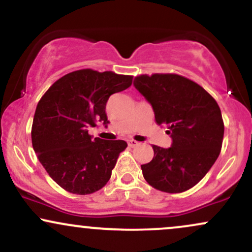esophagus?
<instances>
[{
	"label": "esophagus",
	"instance_id": "obj_1",
	"mask_svg": "<svg viewBox=\"0 0 252 252\" xmlns=\"http://www.w3.org/2000/svg\"><path fill=\"white\" fill-rule=\"evenodd\" d=\"M128 146L130 147V148H134V147L138 146V142H137V141H135V140H129L128 141Z\"/></svg>",
	"mask_w": 252,
	"mask_h": 252
}]
</instances>
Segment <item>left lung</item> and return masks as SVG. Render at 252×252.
<instances>
[{
    "label": "left lung",
    "mask_w": 252,
    "mask_h": 252,
    "mask_svg": "<svg viewBox=\"0 0 252 252\" xmlns=\"http://www.w3.org/2000/svg\"><path fill=\"white\" fill-rule=\"evenodd\" d=\"M134 85L152 104L155 122L166 126L173 140L168 149L153 146L154 158L141 166L143 178L161 192L192 189L220 153L224 122L218 103L199 84L175 73L141 74Z\"/></svg>",
    "instance_id": "obj_1"
}]
</instances>
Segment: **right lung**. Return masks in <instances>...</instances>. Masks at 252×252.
<instances>
[{
    "label": "right lung",
    "instance_id": "1",
    "mask_svg": "<svg viewBox=\"0 0 252 252\" xmlns=\"http://www.w3.org/2000/svg\"><path fill=\"white\" fill-rule=\"evenodd\" d=\"M132 76L91 68L58 79L37 103L32 126V144L48 175L73 194L103 189L126 141L92 138L90 126L108 123L105 106L112 94L128 89Z\"/></svg>",
    "mask_w": 252,
    "mask_h": 252
}]
</instances>
